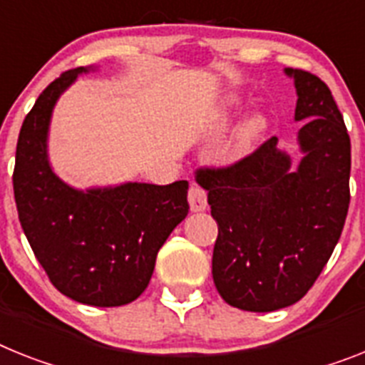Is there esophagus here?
Here are the masks:
<instances>
[{"mask_svg": "<svg viewBox=\"0 0 365 365\" xmlns=\"http://www.w3.org/2000/svg\"><path fill=\"white\" fill-rule=\"evenodd\" d=\"M187 200H189V206H191V211H195V213H198V211H204L207 207L206 191H204L200 185H197V183H192L191 189H189Z\"/></svg>", "mask_w": 365, "mask_h": 365, "instance_id": "esophagus-1", "label": "esophagus"}]
</instances>
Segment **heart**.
<instances>
[{
    "label": "heart",
    "instance_id": "1",
    "mask_svg": "<svg viewBox=\"0 0 365 365\" xmlns=\"http://www.w3.org/2000/svg\"><path fill=\"white\" fill-rule=\"evenodd\" d=\"M243 109V100L237 94H232V96L225 98V102L220 103L219 111L215 116V130L225 131L228 130V125L232 124L234 116ZM263 130H265V118L258 113H252L245 118L240 124V128L235 130L234 135V154L243 155L247 154L250 148H252L258 139L262 137Z\"/></svg>",
    "mask_w": 365,
    "mask_h": 365
}]
</instances>
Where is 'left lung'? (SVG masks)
Here are the masks:
<instances>
[{
    "mask_svg": "<svg viewBox=\"0 0 365 365\" xmlns=\"http://www.w3.org/2000/svg\"><path fill=\"white\" fill-rule=\"evenodd\" d=\"M297 91L299 163L272 137L226 168H206L219 225L211 272L234 308L274 312L308 293L332 256L349 210L351 139L330 88L304 70L284 68Z\"/></svg>",
    "mask_w": 365,
    "mask_h": 365,
    "instance_id": "left-lung-1",
    "label": "left lung"
}]
</instances>
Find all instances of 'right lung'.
I'll return each instance as SVG.
<instances>
[{
	"instance_id": "right-lung-1",
	"label": "right lung",
	"mask_w": 365,
	"mask_h": 365,
	"mask_svg": "<svg viewBox=\"0 0 365 365\" xmlns=\"http://www.w3.org/2000/svg\"><path fill=\"white\" fill-rule=\"evenodd\" d=\"M96 70L61 73L36 98L21 124L12 183L24 234L51 284L72 301L111 308L146 289L159 249L187 217L189 183L78 189L61 180L48 154L51 115L64 91Z\"/></svg>"
}]
</instances>
